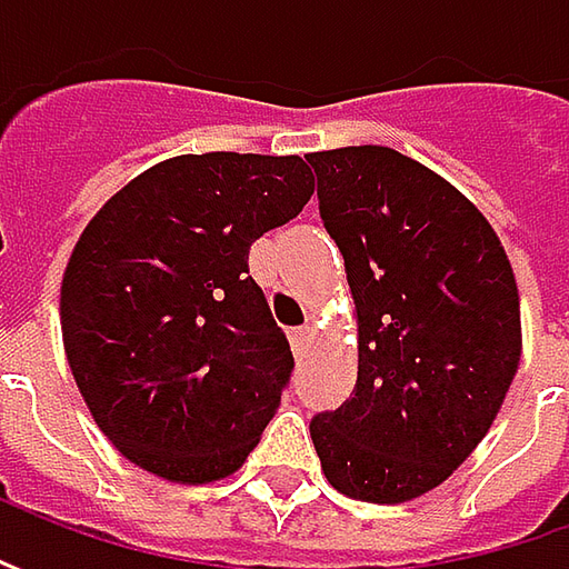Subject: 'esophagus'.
<instances>
[{
    "label": "esophagus",
    "mask_w": 569,
    "mask_h": 569,
    "mask_svg": "<svg viewBox=\"0 0 569 569\" xmlns=\"http://www.w3.org/2000/svg\"><path fill=\"white\" fill-rule=\"evenodd\" d=\"M317 339V329L313 326H300V329H295L291 332V345H295L297 355H303L307 348H310V341Z\"/></svg>",
    "instance_id": "obj_1"
}]
</instances>
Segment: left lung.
<instances>
[{
	"instance_id": "1",
	"label": "left lung",
	"mask_w": 569,
	"mask_h": 569,
	"mask_svg": "<svg viewBox=\"0 0 569 569\" xmlns=\"http://www.w3.org/2000/svg\"><path fill=\"white\" fill-rule=\"evenodd\" d=\"M358 307V382L310 421L336 491L405 503L443 485L519 367V291L488 218L382 144L307 154Z\"/></svg>"
}]
</instances>
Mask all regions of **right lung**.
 I'll return each instance as SVG.
<instances>
[{
    "mask_svg": "<svg viewBox=\"0 0 569 569\" xmlns=\"http://www.w3.org/2000/svg\"><path fill=\"white\" fill-rule=\"evenodd\" d=\"M310 196L297 154H180L81 230L62 274V345L84 405L129 462L206 485L259 443L295 355L247 259Z\"/></svg>",
    "mask_w": 569,
    "mask_h": 569,
    "instance_id": "right-lung-1",
    "label": "right lung"
}]
</instances>
